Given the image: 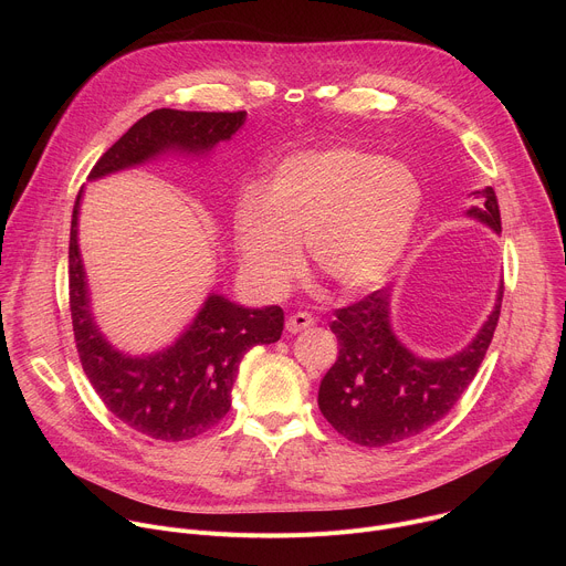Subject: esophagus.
<instances>
[{
	"mask_svg": "<svg viewBox=\"0 0 566 566\" xmlns=\"http://www.w3.org/2000/svg\"><path fill=\"white\" fill-rule=\"evenodd\" d=\"M315 325V319L308 315V313H293L289 319H286V332L289 334H300L308 327Z\"/></svg>",
	"mask_w": 566,
	"mask_h": 566,
	"instance_id": "obj_1",
	"label": "esophagus"
}]
</instances>
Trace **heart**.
I'll return each instance as SVG.
<instances>
[{"label": "heart", "mask_w": 566, "mask_h": 566, "mask_svg": "<svg viewBox=\"0 0 566 566\" xmlns=\"http://www.w3.org/2000/svg\"><path fill=\"white\" fill-rule=\"evenodd\" d=\"M423 210L417 175L360 147L306 149L273 170L266 192L244 190L232 208V239L249 282L282 297L313 266L343 293L385 284L406 258Z\"/></svg>", "instance_id": "b5f03b06"}]
</instances>
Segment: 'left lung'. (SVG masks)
<instances>
[{"label": "left lung", "instance_id": "1", "mask_svg": "<svg viewBox=\"0 0 566 566\" xmlns=\"http://www.w3.org/2000/svg\"><path fill=\"white\" fill-rule=\"evenodd\" d=\"M468 199L476 206H470L465 217L500 234L495 190L486 186ZM502 295L504 284L476 336L461 352L443 358L419 356L400 343L391 327L387 289L336 311L332 332L338 338V360L319 380V412L345 439L369 448L398 443L432 428L454 408L486 356Z\"/></svg>", "mask_w": 566, "mask_h": 566}]
</instances>
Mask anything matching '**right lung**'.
<instances>
[{
  "label": "right lung",
  "mask_w": 566,
  "mask_h": 566,
  "mask_svg": "<svg viewBox=\"0 0 566 566\" xmlns=\"http://www.w3.org/2000/svg\"><path fill=\"white\" fill-rule=\"evenodd\" d=\"M247 112L156 109L134 123L94 166L90 181L134 170L160 158L203 160L247 123ZM80 190L69 239V300L80 363L107 410L132 430L184 441L217 426L230 410L239 363L253 347L277 343L284 329L280 306H244L208 293L197 315L166 347L147 354L118 349L96 322L87 271L80 255Z\"/></svg>",
  "instance_id": "obj_1"
}]
</instances>
